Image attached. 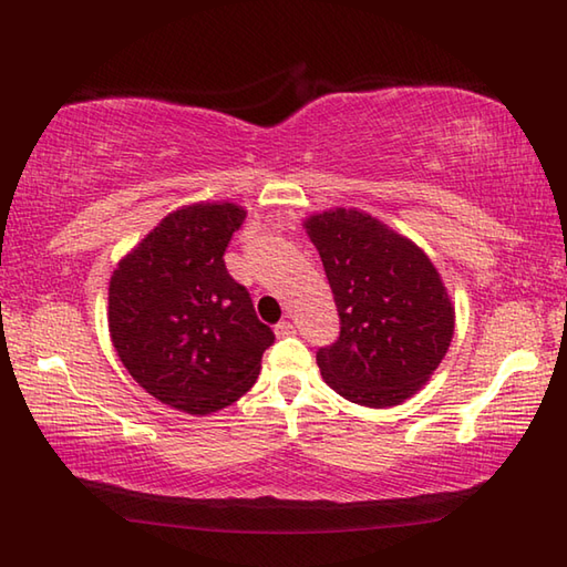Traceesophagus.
<instances>
[{
	"label": "esophagus",
	"instance_id": "esophagus-1",
	"mask_svg": "<svg viewBox=\"0 0 567 567\" xmlns=\"http://www.w3.org/2000/svg\"><path fill=\"white\" fill-rule=\"evenodd\" d=\"M295 333V323L292 321H280L275 323V336H280V339H285V336H292Z\"/></svg>",
	"mask_w": 567,
	"mask_h": 567
}]
</instances>
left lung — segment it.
Returning <instances> with one entry per match:
<instances>
[{"instance_id": "obj_1", "label": "left lung", "mask_w": 567, "mask_h": 567, "mask_svg": "<svg viewBox=\"0 0 567 567\" xmlns=\"http://www.w3.org/2000/svg\"><path fill=\"white\" fill-rule=\"evenodd\" d=\"M327 270L341 333L317 351L331 390L363 406L402 404L449 351L455 311L441 275L412 240L358 209L305 221Z\"/></svg>"}]
</instances>
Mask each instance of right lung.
<instances>
[{"mask_svg": "<svg viewBox=\"0 0 567 567\" xmlns=\"http://www.w3.org/2000/svg\"><path fill=\"white\" fill-rule=\"evenodd\" d=\"M244 219L231 202L189 204L167 214L112 275L118 358L143 390L187 414L219 412L244 396L275 343L224 262Z\"/></svg>", "mask_w": 567, "mask_h": 567, "instance_id": "right-lung-1", "label": "right lung"}]
</instances>
